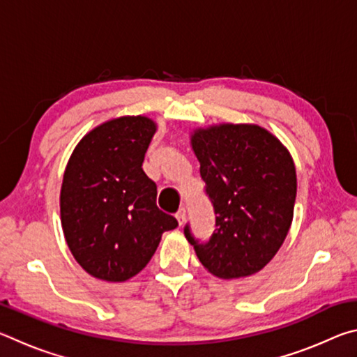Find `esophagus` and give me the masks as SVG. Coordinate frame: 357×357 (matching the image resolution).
<instances>
[{"label":"esophagus","mask_w":357,"mask_h":357,"mask_svg":"<svg viewBox=\"0 0 357 357\" xmlns=\"http://www.w3.org/2000/svg\"><path fill=\"white\" fill-rule=\"evenodd\" d=\"M185 217H187V209L185 208H181L178 213H176V219L179 222V225H183V223L185 222Z\"/></svg>","instance_id":"esophagus-1"}]
</instances>
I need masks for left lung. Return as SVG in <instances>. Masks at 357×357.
<instances>
[{
	"instance_id": "left-lung-1",
	"label": "left lung",
	"mask_w": 357,
	"mask_h": 357,
	"mask_svg": "<svg viewBox=\"0 0 357 357\" xmlns=\"http://www.w3.org/2000/svg\"><path fill=\"white\" fill-rule=\"evenodd\" d=\"M215 228L198 239L184 234L211 274L238 279L258 273L279 252L293 220L296 170L291 155L268 130L222 124L192 135Z\"/></svg>"
}]
</instances>
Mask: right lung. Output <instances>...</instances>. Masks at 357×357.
<instances>
[{
    "label": "right lung",
    "instance_id": "1",
    "mask_svg": "<svg viewBox=\"0 0 357 357\" xmlns=\"http://www.w3.org/2000/svg\"><path fill=\"white\" fill-rule=\"evenodd\" d=\"M155 124L144 116L107 121L84 135L66 167L61 222L72 255L107 282L137 275L162 233L178 227L157 208V185L143 172Z\"/></svg>",
    "mask_w": 357,
    "mask_h": 357
}]
</instances>
